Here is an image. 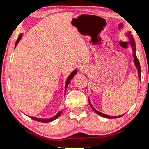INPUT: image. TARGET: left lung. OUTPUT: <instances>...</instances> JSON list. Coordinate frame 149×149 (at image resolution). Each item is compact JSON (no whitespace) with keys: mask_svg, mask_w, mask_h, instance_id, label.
Segmentation results:
<instances>
[{"mask_svg":"<svg viewBox=\"0 0 149 149\" xmlns=\"http://www.w3.org/2000/svg\"><path fill=\"white\" fill-rule=\"evenodd\" d=\"M127 34L128 36H129V38L130 39V44H131V45L132 47V48H133V56H134V63H135L136 67H137L138 68V76H139V79H140L141 78V68H140V62L139 60H138V59L137 58V56H136V44H135V40H134V38H133V35L131 34V32H127ZM89 104H90L91 109L93 110V111L95 112L97 115L102 116V117H105V118H108V119H114V118H119V117H121L123 116V115H119V116H109V115H104V114L100 113V112L99 111H97L96 110H95L94 108L93 107V106L91 105V104L90 103V102H89Z\"/></svg>","mask_w":149,"mask_h":149,"instance_id":"1","label":"left lung"}]
</instances>
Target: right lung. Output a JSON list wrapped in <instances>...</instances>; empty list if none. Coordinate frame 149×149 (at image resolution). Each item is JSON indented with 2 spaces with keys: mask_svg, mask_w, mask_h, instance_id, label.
I'll return each mask as SVG.
<instances>
[{
  "mask_svg": "<svg viewBox=\"0 0 149 149\" xmlns=\"http://www.w3.org/2000/svg\"><path fill=\"white\" fill-rule=\"evenodd\" d=\"M22 34H20V35L19 36V37L17 38V41H16V43H15V46L17 45V43H18V42L19 41V40L21 39V37H22ZM77 74V70H74L73 71V72L71 73V74L69 75V77H68V78L67 79V81H66V88H65V93H66V88H67V87H68V85L69 84V83H70V80L71 79H72V78H73V77L74 76L75 74ZM60 115H61V113H59L58 115H57L56 117H53V118H51V119H39V118H36V117H30V118H31V119H32L33 120H35V121H40V122H42V123H47V122H50V121H54V119H57V118L58 117H59L60 116Z\"/></svg>",
  "mask_w": 149,
  "mask_h": 149,
  "instance_id": "add662e5",
  "label": "right lung"
}]
</instances>
